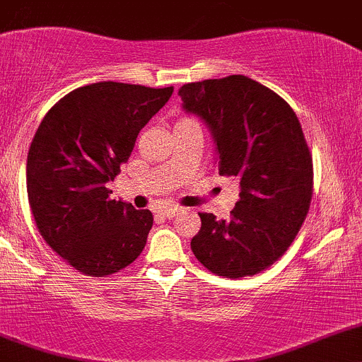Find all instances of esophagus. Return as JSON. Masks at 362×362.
I'll use <instances>...</instances> for the list:
<instances>
[{"instance_id": "1", "label": "esophagus", "mask_w": 362, "mask_h": 362, "mask_svg": "<svg viewBox=\"0 0 362 362\" xmlns=\"http://www.w3.org/2000/svg\"><path fill=\"white\" fill-rule=\"evenodd\" d=\"M182 207H178V206H167V207H163V209L160 211L161 214L165 216V218H168V219H172V218H175L177 214H180L182 213Z\"/></svg>"}]
</instances>
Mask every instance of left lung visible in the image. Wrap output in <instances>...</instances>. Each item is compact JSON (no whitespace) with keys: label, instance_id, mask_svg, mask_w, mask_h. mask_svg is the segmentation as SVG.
I'll use <instances>...</instances> for the list:
<instances>
[{"label":"left lung","instance_id":"left-lung-1","mask_svg":"<svg viewBox=\"0 0 362 362\" xmlns=\"http://www.w3.org/2000/svg\"><path fill=\"white\" fill-rule=\"evenodd\" d=\"M178 95L213 131L219 173L242 187L228 221L199 213L190 248L216 276H255L284 255L308 214L313 158L300 120L276 91L242 74L187 83Z\"/></svg>","mask_w":362,"mask_h":362}]
</instances>
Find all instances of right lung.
<instances>
[{"label":"right lung","instance_id":"obj_1","mask_svg":"<svg viewBox=\"0 0 362 362\" xmlns=\"http://www.w3.org/2000/svg\"><path fill=\"white\" fill-rule=\"evenodd\" d=\"M173 86L102 81L69 91L37 129L27 156L28 204L45 243L78 272L105 277L143 252L153 214L110 197L139 131Z\"/></svg>","mask_w":362,"mask_h":362}]
</instances>
